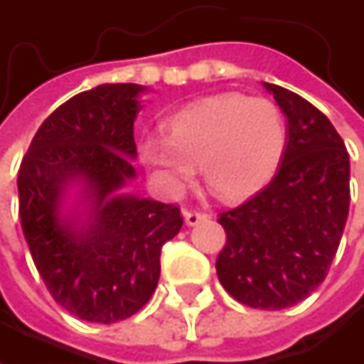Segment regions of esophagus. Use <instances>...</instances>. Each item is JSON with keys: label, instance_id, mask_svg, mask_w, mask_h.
Masks as SVG:
<instances>
[{"label": "esophagus", "instance_id": "1", "mask_svg": "<svg viewBox=\"0 0 364 364\" xmlns=\"http://www.w3.org/2000/svg\"><path fill=\"white\" fill-rule=\"evenodd\" d=\"M183 217H185V223H187L189 228H191V225H198V223H202V221L206 219V215H204V213H198V210H185Z\"/></svg>", "mask_w": 364, "mask_h": 364}]
</instances>
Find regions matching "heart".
Returning <instances> with one entry per match:
<instances>
[{
    "label": "heart",
    "instance_id": "obj_1",
    "mask_svg": "<svg viewBox=\"0 0 364 364\" xmlns=\"http://www.w3.org/2000/svg\"><path fill=\"white\" fill-rule=\"evenodd\" d=\"M164 124L166 136L143 139L139 158L168 193L189 187L200 164L219 198L240 202L269 185L284 156V117L267 99L213 95L173 111Z\"/></svg>",
    "mask_w": 364,
    "mask_h": 364
}]
</instances>
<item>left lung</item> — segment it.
Segmentation results:
<instances>
[{"label": "left lung", "mask_w": 364, "mask_h": 364, "mask_svg": "<svg viewBox=\"0 0 364 364\" xmlns=\"http://www.w3.org/2000/svg\"><path fill=\"white\" fill-rule=\"evenodd\" d=\"M287 117L280 168L265 189L219 215L228 242L217 257L223 289L245 306L282 310L327 276L350 208V156L325 113L261 82Z\"/></svg>", "instance_id": "8db88e82"}]
</instances>
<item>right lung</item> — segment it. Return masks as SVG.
I'll return each mask as SVG.
<instances>
[{
	"label": "right lung",
	"instance_id": "right-lung-1",
	"mask_svg": "<svg viewBox=\"0 0 364 364\" xmlns=\"http://www.w3.org/2000/svg\"><path fill=\"white\" fill-rule=\"evenodd\" d=\"M139 84H101L54 111L18 171L25 240L48 291L82 321L136 314L160 280V253L183 225L177 206L126 193L136 179Z\"/></svg>",
	"mask_w": 364,
	"mask_h": 364
}]
</instances>
